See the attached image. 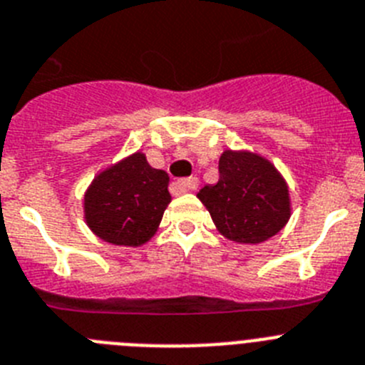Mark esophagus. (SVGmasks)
I'll return each mask as SVG.
<instances>
[{"mask_svg": "<svg viewBox=\"0 0 365 365\" xmlns=\"http://www.w3.org/2000/svg\"><path fill=\"white\" fill-rule=\"evenodd\" d=\"M176 185L182 190H196L198 189V178L196 176H189V178H182L176 182Z\"/></svg>", "mask_w": 365, "mask_h": 365, "instance_id": "obj_1", "label": "esophagus"}]
</instances>
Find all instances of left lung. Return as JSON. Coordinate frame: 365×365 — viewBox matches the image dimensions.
I'll list each match as a JSON object with an SVG mask.
<instances>
[{"mask_svg": "<svg viewBox=\"0 0 365 365\" xmlns=\"http://www.w3.org/2000/svg\"><path fill=\"white\" fill-rule=\"evenodd\" d=\"M218 173V182L200 189L198 198L225 238L260 244L287 223L289 190L271 162L258 154L225 150Z\"/></svg>", "mask_w": 365, "mask_h": 365, "instance_id": "8db88e82", "label": "left lung"}]
</instances>
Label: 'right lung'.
<instances>
[{
  "label": "right lung",
  "mask_w": 365,
  "mask_h": 365,
  "mask_svg": "<svg viewBox=\"0 0 365 365\" xmlns=\"http://www.w3.org/2000/svg\"><path fill=\"white\" fill-rule=\"evenodd\" d=\"M169 176L136 153L94 178L85 192V220L96 236L114 245L145 244L170 202Z\"/></svg>",
  "instance_id": "1"
}]
</instances>
